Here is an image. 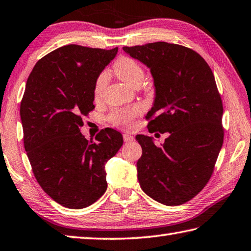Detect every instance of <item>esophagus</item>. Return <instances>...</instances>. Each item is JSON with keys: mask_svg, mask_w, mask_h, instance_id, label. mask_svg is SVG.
Here are the masks:
<instances>
[{"mask_svg": "<svg viewBox=\"0 0 251 251\" xmlns=\"http://www.w3.org/2000/svg\"><path fill=\"white\" fill-rule=\"evenodd\" d=\"M133 135H130V134H124V140L126 143H129V142L133 141Z\"/></svg>", "mask_w": 251, "mask_h": 251, "instance_id": "obj_1", "label": "esophagus"}]
</instances>
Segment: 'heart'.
I'll return each mask as SVG.
<instances>
[{
	"instance_id": "b5f03b06",
	"label": "heart",
	"mask_w": 251,
	"mask_h": 251,
	"mask_svg": "<svg viewBox=\"0 0 251 251\" xmlns=\"http://www.w3.org/2000/svg\"><path fill=\"white\" fill-rule=\"evenodd\" d=\"M115 73L122 82H125L129 86L135 87L138 85H141L144 81L145 72L143 68L132 58L127 56H122L119 60H117L115 63ZM107 83V73L102 72L99 75L97 81L94 87V96L96 99H99L103 92V88ZM140 113V108H126V109H119L110 113L108 117L113 126L122 127V129L130 130L134 126V119L135 117Z\"/></svg>"
}]
</instances>
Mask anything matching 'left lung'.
Wrapping results in <instances>:
<instances>
[{"mask_svg": "<svg viewBox=\"0 0 251 251\" xmlns=\"http://www.w3.org/2000/svg\"><path fill=\"white\" fill-rule=\"evenodd\" d=\"M122 49L152 74L155 97L146 118H155L149 130L169 132L162 146L151 136H135L142 148L140 186L165 205L183 204L209 181L223 145V105L213 72L183 46L158 41Z\"/></svg>", "mask_w": 251, "mask_h": 251, "instance_id": "obj_1", "label": "left lung"}]
</instances>
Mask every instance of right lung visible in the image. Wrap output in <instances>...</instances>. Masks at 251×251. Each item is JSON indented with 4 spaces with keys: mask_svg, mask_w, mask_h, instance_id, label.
Returning <instances> with one entry per match:
<instances>
[{
    "mask_svg": "<svg viewBox=\"0 0 251 251\" xmlns=\"http://www.w3.org/2000/svg\"><path fill=\"white\" fill-rule=\"evenodd\" d=\"M117 52L63 46L38 61L27 79L21 119L28 159L44 191L69 209H84L105 193L106 164L124 144L111 127L97 142L79 130L95 108L97 78Z\"/></svg>",
    "mask_w": 251,
    "mask_h": 251,
    "instance_id": "obj_1",
    "label": "right lung"
}]
</instances>
